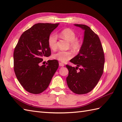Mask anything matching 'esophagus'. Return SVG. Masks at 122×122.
Listing matches in <instances>:
<instances>
[{"mask_svg":"<svg viewBox=\"0 0 122 122\" xmlns=\"http://www.w3.org/2000/svg\"><path fill=\"white\" fill-rule=\"evenodd\" d=\"M59 66H64V64L63 63H62V62H59Z\"/></svg>","mask_w":122,"mask_h":122,"instance_id":"34e87169","label":"esophagus"}]
</instances>
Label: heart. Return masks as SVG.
<instances>
[{
    "label": "heart",
    "mask_w": 122,
    "mask_h": 122,
    "mask_svg": "<svg viewBox=\"0 0 122 122\" xmlns=\"http://www.w3.org/2000/svg\"><path fill=\"white\" fill-rule=\"evenodd\" d=\"M62 37L68 40L70 42V46L74 51H79L82 48V41L76 38V33L73 30L70 28H66L60 32ZM58 37L55 33H52L49 36L48 44L51 50H54L57 48ZM73 56V53L71 51H59L53 54L52 58L62 62H66Z\"/></svg>",
    "instance_id": "obj_1"
}]
</instances>
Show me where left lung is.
<instances>
[{"label":"left lung","instance_id":"8db88e82","mask_svg":"<svg viewBox=\"0 0 122 122\" xmlns=\"http://www.w3.org/2000/svg\"><path fill=\"white\" fill-rule=\"evenodd\" d=\"M84 30V39L79 53L70 62L76 65H66L69 70L68 86L73 93L86 94L97 85L102 76L105 62L104 54L98 36L87 25L75 24ZM79 66L80 71H77Z\"/></svg>","mask_w":122,"mask_h":122}]
</instances>
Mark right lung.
I'll list each match as a JSON object with an SVG mask.
<instances>
[{
	"instance_id": "1",
	"label": "right lung",
	"mask_w": 122,
	"mask_h": 122,
	"mask_svg": "<svg viewBox=\"0 0 122 122\" xmlns=\"http://www.w3.org/2000/svg\"><path fill=\"white\" fill-rule=\"evenodd\" d=\"M59 24L39 23L25 31L14 52V71L24 89L32 94H40L48 87L59 67L56 60L40 66L43 57L51 55L48 39Z\"/></svg>"
}]
</instances>
